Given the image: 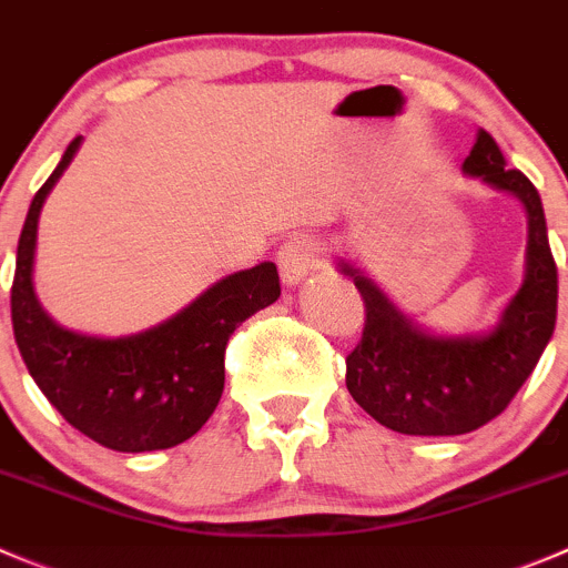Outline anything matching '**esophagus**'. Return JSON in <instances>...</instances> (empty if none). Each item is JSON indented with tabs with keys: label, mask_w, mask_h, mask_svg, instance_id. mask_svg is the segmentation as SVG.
<instances>
[{
	"label": "esophagus",
	"mask_w": 568,
	"mask_h": 568,
	"mask_svg": "<svg viewBox=\"0 0 568 568\" xmlns=\"http://www.w3.org/2000/svg\"><path fill=\"white\" fill-rule=\"evenodd\" d=\"M316 266V244L311 239H291L280 246L277 268L285 285H300Z\"/></svg>",
	"instance_id": "obj_1"
}]
</instances>
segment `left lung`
I'll return each mask as SVG.
<instances>
[{
    "label": "left lung",
    "mask_w": 568,
    "mask_h": 568,
    "mask_svg": "<svg viewBox=\"0 0 568 568\" xmlns=\"http://www.w3.org/2000/svg\"><path fill=\"white\" fill-rule=\"evenodd\" d=\"M466 178L514 194L527 211L525 283L483 335H433L413 324L361 268L341 263L366 305L361 344L346 357L352 399L405 436H464L510 405L547 349L558 316V266L536 185L508 169L497 141L477 132Z\"/></svg>",
    "instance_id": "obj_1"
}]
</instances>
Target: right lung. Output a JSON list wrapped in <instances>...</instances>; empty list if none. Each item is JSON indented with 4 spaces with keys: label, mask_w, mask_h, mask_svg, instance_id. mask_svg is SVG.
Here are the masks:
<instances>
[{
    "label": "right lung",
    "mask_w": 568,
    "mask_h": 568,
    "mask_svg": "<svg viewBox=\"0 0 568 568\" xmlns=\"http://www.w3.org/2000/svg\"><path fill=\"white\" fill-rule=\"evenodd\" d=\"M80 144L77 135L65 146L27 211L10 288L16 344L43 396L82 436L115 453L178 447L222 399L230 335L277 302V266L266 261L230 274L144 333L97 338L54 324L32 288L38 216Z\"/></svg>",
    "instance_id": "1"
}]
</instances>
